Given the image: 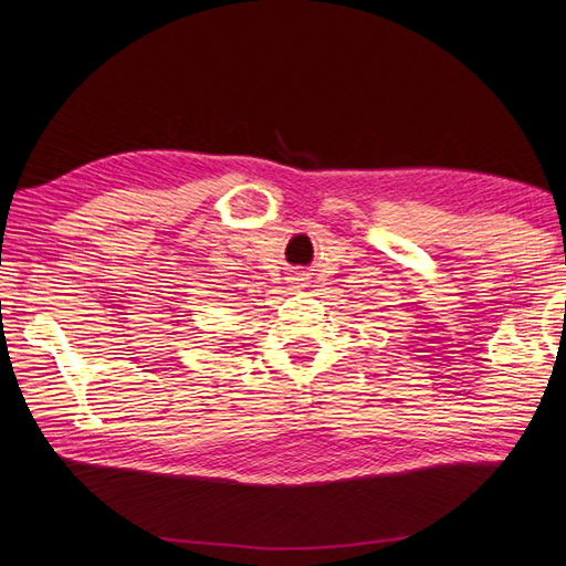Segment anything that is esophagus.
Masks as SVG:
<instances>
[{
    "instance_id": "34e87169",
    "label": "esophagus",
    "mask_w": 566,
    "mask_h": 566,
    "mask_svg": "<svg viewBox=\"0 0 566 566\" xmlns=\"http://www.w3.org/2000/svg\"><path fill=\"white\" fill-rule=\"evenodd\" d=\"M293 281H302V279H300V276H297V279H293ZM297 285H302V283H297Z\"/></svg>"
}]
</instances>
